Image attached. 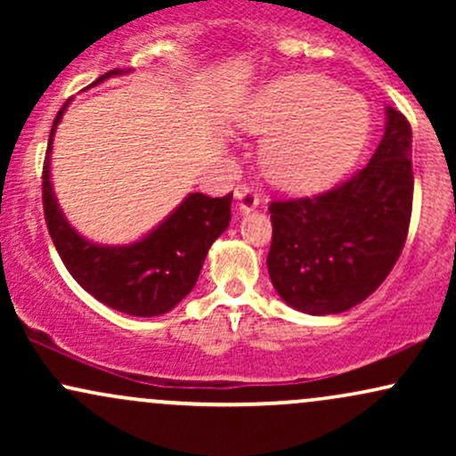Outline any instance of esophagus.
<instances>
[{
  "instance_id": "esophagus-1",
  "label": "esophagus",
  "mask_w": 456,
  "mask_h": 456,
  "mask_svg": "<svg viewBox=\"0 0 456 456\" xmlns=\"http://www.w3.org/2000/svg\"><path fill=\"white\" fill-rule=\"evenodd\" d=\"M235 206H238V212L240 214H248V212H253L255 208L259 206V197H257V192L253 191V188H248V186H238L235 188Z\"/></svg>"
}]
</instances>
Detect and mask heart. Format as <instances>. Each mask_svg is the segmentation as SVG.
<instances>
[{
	"label": "heart",
	"mask_w": 456,
	"mask_h": 456,
	"mask_svg": "<svg viewBox=\"0 0 456 456\" xmlns=\"http://www.w3.org/2000/svg\"><path fill=\"white\" fill-rule=\"evenodd\" d=\"M238 122L261 134V169L282 191L319 192L341 177L362 151L369 104L319 75H287L246 102Z\"/></svg>",
	"instance_id": "heart-1"
}]
</instances>
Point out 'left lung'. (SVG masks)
Here are the masks:
<instances>
[{
  "label": "left lung",
  "mask_w": 456,
  "mask_h": 456,
  "mask_svg": "<svg viewBox=\"0 0 456 456\" xmlns=\"http://www.w3.org/2000/svg\"><path fill=\"white\" fill-rule=\"evenodd\" d=\"M411 197V126L388 107L384 137L352 180L313 199L270 203L276 294L308 315H337L366 300L399 259Z\"/></svg>",
  "instance_id": "1"
}]
</instances>
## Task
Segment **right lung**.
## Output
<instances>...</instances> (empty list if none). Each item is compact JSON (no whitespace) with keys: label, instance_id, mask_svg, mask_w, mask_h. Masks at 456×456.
Masks as SVG:
<instances>
[{"label":"right lung","instance_id":"right-lung-1","mask_svg":"<svg viewBox=\"0 0 456 456\" xmlns=\"http://www.w3.org/2000/svg\"><path fill=\"white\" fill-rule=\"evenodd\" d=\"M124 75L111 70L92 83ZM68 102L51 128L43 169L45 218L57 253L78 285L102 305L134 317H154L171 311L191 294L214 240L232 221V197L191 192L159 227L133 244L107 246L86 240L66 221L51 186L53 134Z\"/></svg>","mask_w":456,"mask_h":456}]
</instances>
